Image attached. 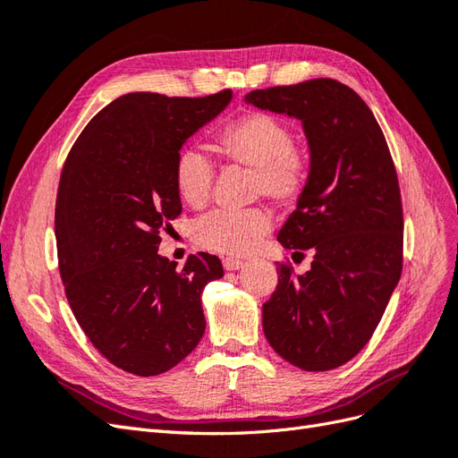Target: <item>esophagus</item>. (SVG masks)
Instances as JSON below:
<instances>
[{
  "label": "esophagus",
  "instance_id": "obj_1",
  "mask_svg": "<svg viewBox=\"0 0 458 458\" xmlns=\"http://www.w3.org/2000/svg\"><path fill=\"white\" fill-rule=\"evenodd\" d=\"M242 266H244L242 259H237V258H224V267H225L227 271H237V269H241Z\"/></svg>",
  "mask_w": 458,
  "mask_h": 458
}]
</instances>
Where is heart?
I'll return each mask as SVG.
<instances>
[{"mask_svg": "<svg viewBox=\"0 0 458 458\" xmlns=\"http://www.w3.org/2000/svg\"><path fill=\"white\" fill-rule=\"evenodd\" d=\"M216 148L227 162L254 170L252 191L279 208L300 202L310 183L308 152L294 145L293 130L279 116L250 110L225 122L216 133ZM214 164L200 150L183 148L174 162V187L189 208H202L212 195ZM271 229V214L263 208L242 212L216 210L192 227V239L206 250L241 256L250 252Z\"/></svg>", "mask_w": 458, "mask_h": 458, "instance_id": "b5f03b06", "label": "heart"}]
</instances>
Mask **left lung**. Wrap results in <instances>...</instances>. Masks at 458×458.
I'll list each match as a JSON object with an SVG mask.
<instances>
[{"mask_svg":"<svg viewBox=\"0 0 458 458\" xmlns=\"http://www.w3.org/2000/svg\"><path fill=\"white\" fill-rule=\"evenodd\" d=\"M246 103L301 120L310 183L276 234L286 250L313 252L263 303L271 348L303 370L348 363L377 330L403 267V206L386 137L367 103L330 78L254 89Z\"/></svg>","mask_w":458,"mask_h":458,"instance_id":"1","label":"left lung"}]
</instances>
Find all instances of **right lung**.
I'll use <instances>...</instances> for the list:
<instances>
[{"label": "right lung", "instance_id": "add662e5", "mask_svg": "<svg viewBox=\"0 0 458 458\" xmlns=\"http://www.w3.org/2000/svg\"><path fill=\"white\" fill-rule=\"evenodd\" d=\"M233 97L128 93L97 113L68 152L55 204L59 271L78 325L114 367L157 377L197 348L200 294L224 276L219 258L185 266L158 254L182 214L174 162Z\"/></svg>", "mask_w": 458, "mask_h": 458}]
</instances>
